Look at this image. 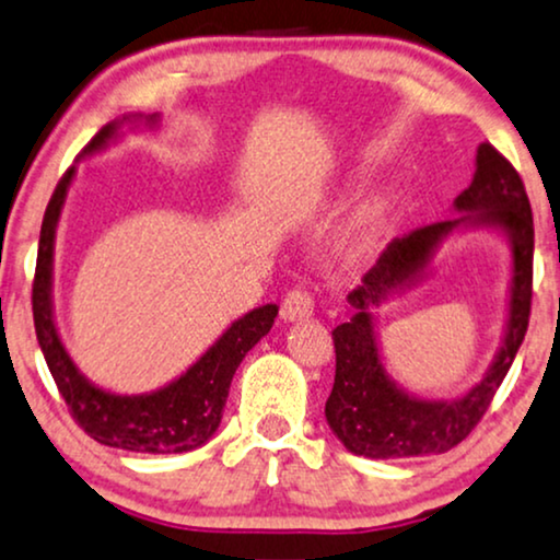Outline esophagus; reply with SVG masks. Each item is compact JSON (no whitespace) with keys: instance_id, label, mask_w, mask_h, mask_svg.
Here are the masks:
<instances>
[{"instance_id":"esophagus-1","label":"esophagus","mask_w":560,"mask_h":560,"mask_svg":"<svg viewBox=\"0 0 560 560\" xmlns=\"http://www.w3.org/2000/svg\"><path fill=\"white\" fill-rule=\"evenodd\" d=\"M314 314V299L306 291H291L280 306V316L285 322H303Z\"/></svg>"}]
</instances>
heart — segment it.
I'll return each mask as SVG.
<instances>
[{
    "label": "heart",
    "instance_id": "b5f03b06",
    "mask_svg": "<svg viewBox=\"0 0 560 560\" xmlns=\"http://www.w3.org/2000/svg\"><path fill=\"white\" fill-rule=\"evenodd\" d=\"M378 218H382V207L378 205H365L355 212L353 223L348 228V236H345L350 252H361V248L371 244V238H374V231L378 225Z\"/></svg>",
    "mask_w": 560,
    "mask_h": 560
}]
</instances>
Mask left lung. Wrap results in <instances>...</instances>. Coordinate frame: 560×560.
<instances>
[{
  "label": "left lung",
  "mask_w": 560,
  "mask_h": 560,
  "mask_svg": "<svg viewBox=\"0 0 560 560\" xmlns=\"http://www.w3.org/2000/svg\"><path fill=\"white\" fill-rule=\"evenodd\" d=\"M457 215L392 241L376 267L348 295V319L332 329L335 386L324 416L340 444L358 457L405 459L444 454L478 425L524 340L533 301L535 228L527 191L514 165L493 144L475 155L472 184L454 199ZM493 230L513 252L504 337L478 385L452 400H423L388 376L377 348L373 312L432 271L440 246L470 230Z\"/></svg>",
  "instance_id": "left-lung-1"
}]
</instances>
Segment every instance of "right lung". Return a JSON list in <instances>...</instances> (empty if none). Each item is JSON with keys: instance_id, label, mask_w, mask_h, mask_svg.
<instances>
[{"instance_id": "right-lung-1", "label": "right lung", "mask_w": 560, "mask_h": 560, "mask_svg": "<svg viewBox=\"0 0 560 560\" xmlns=\"http://www.w3.org/2000/svg\"><path fill=\"white\" fill-rule=\"evenodd\" d=\"M142 129L158 132L161 114H129L106 124L82 150V161L108 150L127 132H142ZM74 176H78V165L67 171L54 191L38 241L33 322H36V337L48 371L72 418L98 444L137 454H184L199 448L215 436L233 374L248 350L272 329L278 303H265L241 316L182 376L153 392L119 395L90 382L61 342L57 316H54V248H57L61 210L67 205Z\"/></svg>"}]
</instances>
